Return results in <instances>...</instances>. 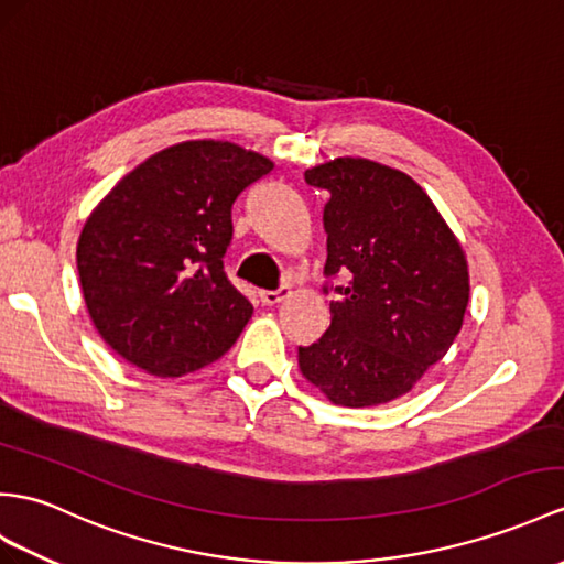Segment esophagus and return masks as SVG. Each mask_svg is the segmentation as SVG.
<instances>
[{
	"label": "esophagus",
	"instance_id": "esophagus-1",
	"mask_svg": "<svg viewBox=\"0 0 564 564\" xmlns=\"http://www.w3.org/2000/svg\"><path fill=\"white\" fill-rule=\"evenodd\" d=\"M290 294H292L290 284H280L278 290H263V292H260V301H263L265 306H274V304H280V301H284Z\"/></svg>",
	"mask_w": 564,
	"mask_h": 564
}]
</instances>
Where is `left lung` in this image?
Listing matches in <instances>:
<instances>
[{
	"mask_svg": "<svg viewBox=\"0 0 564 564\" xmlns=\"http://www.w3.org/2000/svg\"><path fill=\"white\" fill-rule=\"evenodd\" d=\"M304 178L329 196L323 292L333 301L323 337L299 347V368L329 402L386 404L414 388L459 335L469 304L464 251L400 170L337 158Z\"/></svg>",
	"mask_w": 564,
	"mask_h": 564,
	"instance_id": "8db88e82",
	"label": "left lung"
}]
</instances>
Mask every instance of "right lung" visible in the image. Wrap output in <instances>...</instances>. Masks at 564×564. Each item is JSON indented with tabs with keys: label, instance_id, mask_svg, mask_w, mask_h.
Segmentation results:
<instances>
[{
	"label": "right lung",
	"instance_id": "obj_1",
	"mask_svg": "<svg viewBox=\"0 0 564 564\" xmlns=\"http://www.w3.org/2000/svg\"><path fill=\"white\" fill-rule=\"evenodd\" d=\"M272 162L227 141H186L141 162L80 231L76 263L93 325L160 378L217 361L253 306L225 272L231 205Z\"/></svg>",
	"mask_w": 564,
	"mask_h": 564
}]
</instances>
